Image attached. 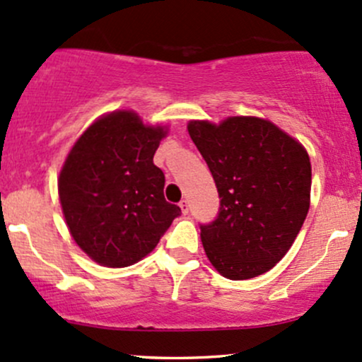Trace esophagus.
I'll use <instances>...</instances> for the list:
<instances>
[{"mask_svg": "<svg viewBox=\"0 0 362 362\" xmlns=\"http://www.w3.org/2000/svg\"><path fill=\"white\" fill-rule=\"evenodd\" d=\"M178 206H180L182 213H184V214L189 213V201L187 199H182L180 202H178Z\"/></svg>", "mask_w": 362, "mask_h": 362, "instance_id": "esophagus-1", "label": "esophagus"}]
</instances>
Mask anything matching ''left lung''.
I'll return each mask as SVG.
<instances>
[{
  "label": "left lung",
  "mask_w": 362,
  "mask_h": 362,
  "mask_svg": "<svg viewBox=\"0 0 362 362\" xmlns=\"http://www.w3.org/2000/svg\"><path fill=\"white\" fill-rule=\"evenodd\" d=\"M187 129L220 196L216 218L199 225L206 256L230 280L263 275L287 254L308 216V153L261 118L190 122Z\"/></svg>",
  "instance_id": "8db88e82"
}]
</instances>
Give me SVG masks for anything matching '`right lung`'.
Here are the masks:
<instances>
[{
  "label": "right lung",
  "instance_id": "right-lung-1",
  "mask_svg": "<svg viewBox=\"0 0 362 362\" xmlns=\"http://www.w3.org/2000/svg\"><path fill=\"white\" fill-rule=\"evenodd\" d=\"M161 127L132 111L99 118L71 148L58 190L71 237L99 264L123 268L149 254L180 216L165 199V173L153 163Z\"/></svg>",
  "mask_w": 362,
  "mask_h": 362
}]
</instances>
